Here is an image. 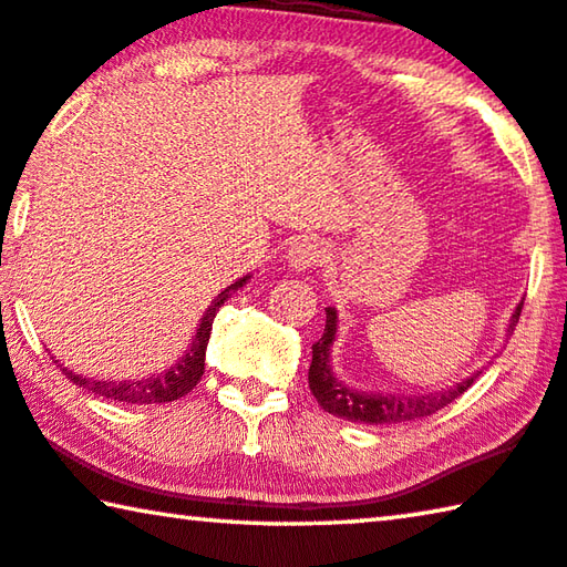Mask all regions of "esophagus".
Returning a JSON list of instances; mask_svg holds the SVG:
<instances>
[{
  "label": "esophagus",
  "mask_w": 567,
  "mask_h": 567,
  "mask_svg": "<svg viewBox=\"0 0 567 567\" xmlns=\"http://www.w3.org/2000/svg\"><path fill=\"white\" fill-rule=\"evenodd\" d=\"M324 252H328V249H324V243L322 239H318V237H300V239H295V243L290 245V249H287V255H285V260H287V265L292 267V270H310V267H315L318 265L322 257H324Z\"/></svg>",
  "instance_id": "34e87169"
}]
</instances>
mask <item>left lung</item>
<instances>
[{
	"instance_id": "obj_1",
	"label": "left lung",
	"mask_w": 567,
	"mask_h": 567,
	"mask_svg": "<svg viewBox=\"0 0 567 567\" xmlns=\"http://www.w3.org/2000/svg\"><path fill=\"white\" fill-rule=\"evenodd\" d=\"M523 302L515 307L511 324H507V334H513L517 320H520ZM328 322H324L322 338L312 344V364H310V390L315 400L320 402L324 412L334 417L350 420V422H368V425H390V422H408L415 417H427L437 412L440 408L450 405L463 392L473 385L480 370L473 372L467 380L455 382L453 388L427 392V395H400V392H364L348 388L342 380L334 378L330 352L334 338H338V310L334 307H324Z\"/></svg>"
}]
</instances>
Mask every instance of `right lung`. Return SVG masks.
Returning <instances> with one entry per match:
<instances>
[{"label": "right lung", "mask_w": 567, "mask_h": 567, "mask_svg": "<svg viewBox=\"0 0 567 567\" xmlns=\"http://www.w3.org/2000/svg\"><path fill=\"white\" fill-rule=\"evenodd\" d=\"M247 280H249V275L239 277L237 282L225 287V290L215 297L213 305H209L205 310L203 320H199V328L195 332V338H192L187 352L182 354V358L165 372H157V375L140 378V380L114 382V380H92L87 375H76V372L62 368V364H60V368H62L64 375L74 382V385L90 390V392H94V395H102V398H110V400H117V402H132V405H152V402L179 400L182 395H187V392L197 385L199 378H203L205 352H207L209 332H213L215 315L219 312V307L227 302V297L233 295L235 290H239V287H243Z\"/></svg>", "instance_id": "right-lung-1"}]
</instances>
